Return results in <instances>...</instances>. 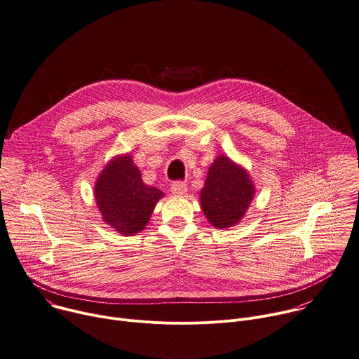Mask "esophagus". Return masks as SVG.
I'll return each instance as SVG.
<instances>
[{
	"instance_id": "obj_1",
	"label": "esophagus",
	"mask_w": 359,
	"mask_h": 359,
	"mask_svg": "<svg viewBox=\"0 0 359 359\" xmlns=\"http://www.w3.org/2000/svg\"><path fill=\"white\" fill-rule=\"evenodd\" d=\"M170 191L173 196H183L187 191V186L183 182H175L170 187Z\"/></svg>"
}]
</instances>
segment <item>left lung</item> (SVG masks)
<instances>
[{"instance_id":"obj_1","label":"left lung","mask_w":359,"mask_h":359,"mask_svg":"<svg viewBox=\"0 0 359 359\" xmlns=\"http://www.w3.org/2000/svg\"><path fill=\"white\" fill-rule=\"evenodd\" d=\"M255 191L254 180L245 168L226 155H218L200 190V207L214 228L226 229L241 222Z\"/></svg>"}]
</instances>
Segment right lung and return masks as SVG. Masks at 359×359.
I'll use <instances>...</instances> for the list:
<instances>
[{"label": "right lung", "mask_w": 359, "mask_h": 359, "mask_svg": "<svg viewBox=\"0 0 359 359\" xmlns=\"http://www.w3.org/2000/svg\"><path fill=\"white\" fill-rule=\"evenodd\" d=\"M94 197L101 218L123 235L145 229L163 191L144 183L130 154L114 156L100 172Z\"/></svg>", "instance_id": "obj_1"}]
</instances>
